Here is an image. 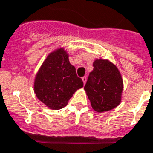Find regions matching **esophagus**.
<instances>
[{"instance_id":"obj_1","label":"esophagus","mask_w":153,"mask_h":153,"mask_svg":"<svg viewBox=\"0 0 153 153\" xmlns=\"http://www.w3.org/2000/svg\"><path fill=\"white\" fill-rule=\"evenodd\" d=\"M82 80H83V83L85 84V83H86V81H87V77L86 76H83V78H82Z\"/></svg>"}]
</instances>
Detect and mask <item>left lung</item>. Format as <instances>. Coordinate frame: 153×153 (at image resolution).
Segmentation results:
<instances>
[{
    "label": "left lung",
    "mask_w": 153,
    "mask_h": 153,
    "mask_svg": "<svg viewBox=\"0 0 153 153\" xmlns=\"http://www.w3.org/2000/svg\"><path fill=\"white\" fill-rule=\"evenodd\" d=\"M94 111L103 112L114 109L121 101L123 80L115 65L107 60H96L84 86Z\"/></svg>",
    "instance_id": "obj_1"
}]
</instances>
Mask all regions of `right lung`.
<instances>
[{
	"label": "right lung",
	"mask_w": 153,
	"mask_h": 153,
	"mask_svg": "<svg viewBox=\"0 0 153 153\" xmlns=\"http://www.w3.org/2000/svg\"><path fill=\"white\" fill-rule=\"evenodd\" d=\"M83 86V80L69 61V55L60 48L49 54L42 65L35 78L34 92L47 107L60 110Z\"/></svg>",
	"instance_id": "add662e5"
}]
</instances>
